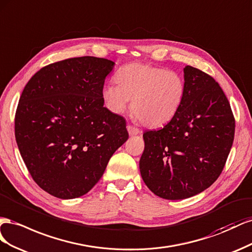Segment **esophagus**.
I'll return each instance as SVG.
<instances>
[{
  "instance_id": "1",
  "label": "esophagus",
  "mask_w": 252,
  "mask_h": 252,
  "mask_svg": "<svg viewBox=\"0 0 252 252\" xmlns=\"http://www.w3.org/2000/svg\"><path fill=\"white\" fill-rule=\"evenodd\" d=\"M126 127H127L128 134H130L131 136H132V135H137V134H140V133H141V131L139 130L138 127L133 126H131V125H128Z\"/></svg>"
}]
</instances>
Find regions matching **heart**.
Returning a JSON list of instances; mask_svg holds the SVG:
<instances>
[{"instance_id":"1","label":"heart","mask_w":252,"mask_h":252,"mask_svg":"<svg viewBox=\"0 0 252 252\" xmlns=\"http://www.w3.org/2000/svg\"><path fill=\"white\" fill-rule=\"evenodd\" d=\"M116 81L106 83L102 90L107 109L120 114L133 99L135 117L148 126L167 124L184 102L186 82L175 70L133 62L117 70Z\"/></svg>"}]
</instances>
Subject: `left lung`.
<instances>
[{
    "instance_id": "8db88e82",
    "label": "left lung",
    "mask_w": 252,
    "mask_h": 252,
    "mask_svg": "<svg viewBox=\"0 0 252 252\" xmlns=\"http://www.w3.org/2000/svg\"><path fill=\"white\" fill-rule=\"evenodd\" d=\"M178 113L160 130L145 131L139 160L143 182L157 196L184 199L217 181L231 150L235 119L224 91L203 70L184 68Z\"/></svg>"
}]
</instances>
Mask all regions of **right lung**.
<instances>
[{"label":"right lung","instance_id":"obj_1","mask_svg":"<svg viewBox=\"0 0 252 252\" xmlns=\"http://www.w3.org/2000/svg\"><path fill=\"white\" fill-rule=\"evenodd\" d=\"M114 62L84 56L42 67L27 82L14 135L33 181L62 199L84 195L128 138L126 119L103 106Z\"/></svg>","mask_w":252,"mask_h":252}]
</instances>
